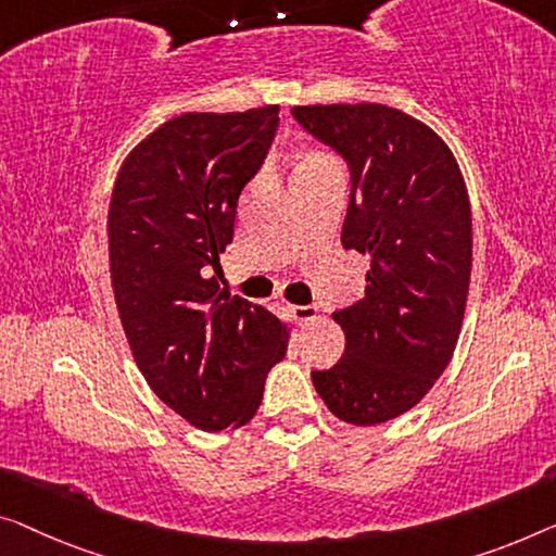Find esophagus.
<instances>
[{
    "label": "esophagus",
    "mask_w": 556,
    "mask_h": 556,
    "mask_svg": "<svg viewBox=\"0 0 556 556\" xmlns=\"http://www.w3.org/2000/svg\"><path fill=\"white\" fill-rule=\"evenodd\" d=\"M317 306L314 304H292L289 306V314H292L294 321H300V325H306V321H312L317 317Z\"/></svg>",
    "instance_id": "34e87169"
}]
</instances>
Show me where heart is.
<instances>
[{
	"mask_svg": "<svg viewBox=\"0 0 556 556\" xmlns=\"http://www.w3.org/2000/svg\"><path fill=\"white\" fill-rule=\"evenodd\" d=\"M321 167H337L334 164V160H331V156H327V154H321V152H309L304 156V160L300 162V167H296V172H306V169H321ZM294 172V174H296Z\"/></svg>",
	"mask_w": 556,
	"mask_h": 556,
	"instance_id": "1",
	"label": "heart"
}]
</instances>
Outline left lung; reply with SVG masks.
<instances>
[{
	"instance_id": "left-lung-1",
	"label": "left lung",
	"mask_w": 556,
	"mask_h": 556,
	"mask_svg": "<svg viewBox=\"0 0 556 556\" xmlns=\"http://www.w3.org/2000/svg\"><path fill=\"white\" fill-rule=\"evenodd\" d=\"M292 117L346 162L342 247L369 256L364 300L334 312L344 354L314 369L334 417L382 425L412 409L457 346L471 271V214L450 147L387 104L294 106Z\"/></svg>"
}]
</instances>
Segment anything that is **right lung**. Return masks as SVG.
Returning a JSON list of instances; mask_svg holds the SVG:
<instances>
[{"mask_svg":"<svg viewBox=\"0 0 556 556\" xmlns=\"http://www.w3.org/2000/svg\"><path fill=\"white\" fill-rule=\"evenodd\" d=\"M279 106L187 112L131 149L110 204L114 300L160 400L204 432L242 427L287 354L275 314L219 287L237 199L267 160Z\"/></svg>","mask_w":556,"mask_h":556,"instance_id":"add662e5","label":"right lung"}]
</instances>
